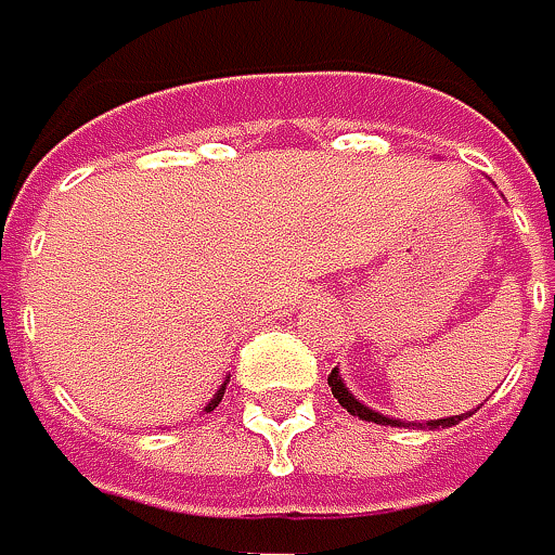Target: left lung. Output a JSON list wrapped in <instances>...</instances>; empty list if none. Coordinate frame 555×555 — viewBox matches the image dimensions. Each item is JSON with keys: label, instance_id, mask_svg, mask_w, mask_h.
I'll use <instances>...</instances> for the list:
<instances>
[{"label": "left lung", "instance_id": "left-lung-1", "mask_svg": "<svg viewBox=\"0 0 555 555\" xmlns=\"http://www.w3.org/2000/svg\"><path fill=\"white\" fill-rule=\"evenodd\" d=\"M328 385H332V395L337 398V404H340V408H347V414L360 416V420H373V423H382V426H401L398 420H391V416H385V414H376V411H370L366 404H360V401L347 391V385H344V378L337 376V370H332ZM457 420H464V414L446 416V420H426V426H429V429H439V426L446 429V426H455ZM420 426H423V423H420Z\"/></svg>", "mask_w": 555, "mask_h": 555}]
</instances>
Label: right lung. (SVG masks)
I'll list each match as a JSON object with an SVG mask.
<instances>
[{"label": "right lung", "instance_id": "right-lung-1", "mask_svg": "<svg viewBox=\"0 0 555 555\" xmlns=\"http://www.w3.org/2000/svg\"><path fill=\"white\" fill-rule=\"evenodd\" d=\"M227 382H230V376L223 378V385H220L218 391H215V398H211V401H208V408H205V411H215V408H218V404H220V398H223V391H227Z\"/></svg>", "mask_w": 555, "mask_h": 555}]
</instances>
